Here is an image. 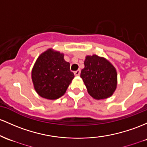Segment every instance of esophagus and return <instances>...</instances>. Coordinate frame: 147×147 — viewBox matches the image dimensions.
<instances>
[{"instance_id": "1", "label": "esophagus", "mask_w": 147, "mask_h": 147, "mask_svg": "<svg viewBox=\"0 0 147 147\" xmlns=\"http://www.w3.org/2000/svg\"><path fill=\"white\" fill-rule=\"evenodd\" d=\"M80 72H81V71H80V70H77V71H75L74 73H75V76H79V75H80Z\"/></svg>"}]
</instances>
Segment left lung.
<instances>
[{"label": "left lung", "instance_id": "1", "mask_svg": "<svg viewBox=\"0 0 147 147\" xmlns=\"http://www.w3.org/2000/svg\"><path fill=\"white\" fill-rule=\"evenodd\" d=\"M80 77L88 93L95 99L109 98L117 88L116 69L105 59L97 55L86 56Z\"/></svg>", "mask_w": 147, "mask_h": 147}]
</instances>
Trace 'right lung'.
I'll use <instances>...</instances> for the list:
<instances>
[{
    "mask_svg": "<svg viewBox=\"0 0 147 147\" xmlns=\"http://www.w3.org/2000/svg\"><path fill=\"white\" fill-rule=\"evenodd\" d=\"M63 56L60 52L48 49L37 59L32 70V80L41 97L49 100L61 97L75 77Z\"/></svg>",
    "mask_w": 147,
    "mask_h": 147,
    "instance_id": "add662e5",
    "label": "right lung"
}]
</instances>
